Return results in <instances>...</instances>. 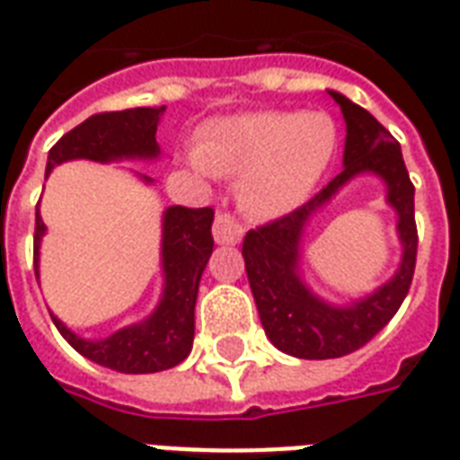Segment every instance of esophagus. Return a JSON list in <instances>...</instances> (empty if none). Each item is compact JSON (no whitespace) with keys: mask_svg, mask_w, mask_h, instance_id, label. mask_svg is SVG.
Returning <instances> with one entry per match:
<instances>
[{"mask_svg":"<svg viewBox=\"0 0 460 460\" xmlns=\"http://www.w3.org/2000/svg\"><path fill=\"white\" fill-rule=\"evenodd\" d=\"M212 234H215V241L217 243H226V245H234L241 241V224L236 222V217L226 215V212H219L215 217V224H212Z\"/></svg>","mask_w":460,"mask_h":460,"instance_id":"esophagus-1","label":"esophagus"}]
</instances>
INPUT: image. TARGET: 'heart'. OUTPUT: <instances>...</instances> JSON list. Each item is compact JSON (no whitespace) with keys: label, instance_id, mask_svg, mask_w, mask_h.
<instances>
[{"label":"heart","instance_id":"1","mask_svg":"<svg viewBox=\"0 0 460 460\" xmlns=\"http://www.w3.org/2000/svg\"><path fill=\"white\" fill-rule=\"evenodd\" d=\"M335 152V125L323 113L265 111L207 125L192 164L237 175L238 202L248 215L279 217L308 198Z\"/></svg>","mask_w":460,"mask_h":460}]
</instances>
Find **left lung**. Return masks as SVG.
<instances>
[{"mask_svg":"<svg viewBox=\"0 0 460 460\" xmlns=\"http://www.w3.org/2000/svg\"><path fill=\"white\" fill-rule=\"evenodd\" d=\"M331 96L340 103L347 122L345 168L289 215L248 231L241 248L262 328L277 349L299 359H335L367 345L388 325L408 296L417 261L415 185L398 139L362 105L335 91ZM364 170L378 172L389 185V201L399 212L403 262L394 279L378 293L352 307L335 309L315 300L300 285L296 275L298 238L307 217L349 177Z\"/></svg>","mask_w":460,"mask_h":460,"instance_id":"8db88e82","label":"left lung"}]
</instances>
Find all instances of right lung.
Here are the masks:
<instances>
[{"label":"right lung","mask_w":460,"mask_h":460,"mask_svg":"<svg viewBox=\"0 0 460 460\" xmlns=\"http://www.w3.org/2000/svg\"><path fill=\"white\" fill-rule=\"evenodd\" d=\"M164 105L159 108H129L113 113H96L89 120L69 129L58 139L48 154V166L52 168L69 159L113 161L132 156H156V128H159ZM212 207H168L164 215V272L166 289L159 308L145 323L132 325L105 340H82L66 331L52 315L62 338L75 347L79 355L91 362L108 367L122 374H154L181 364L192 349L195 335V301L202 270H205L215 238H212ZM45 234L40 215H35L33 236V268L38 277V248Z\"/></svg>","instance_id":"obj_1"}]
</instances>
